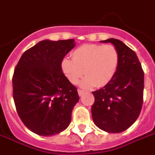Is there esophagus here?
I'll return each mask as SVG.
<instances>
[{
  "instance_id": "1",
  "label": "esophagus",
  "mask_w": 155,
  "mask_h": 155,
  "mask_svg": "<svg viewBox=\"0 0 155 155\" xmlns=\"http://www.w3.org/2000/svg\"><path fill=\"white\" fill-rule=\"evenodd\" d=\"M78 94L80 96H82V94H84V91H81V90H78Z\"/></svg>"
}]
</instances>
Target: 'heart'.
<instances>
[{"label": "heart", "mask_w": 155, "mask_h": 155, "mask_svg": "<svg viewBox=\"0 0 155 155\" xmlns=\"http://www.w3.org/2000/svg\"><path fill=\"white\" fill-rule=\"evenodd\" d=\"M119 64V54L112 45L85 44L72 52V59L64 58L62 71L73 84L81 82L82 88L103 87L113 79Z\"/></svg>", "instance_id": "heart-1"}]
</instances>
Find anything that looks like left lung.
<instances>
[{
    "instance_id": "left-lung-1",
    "label": "left lung",
    "mask_w": 155,
    "mask_h": 155,
    "mask_svg": "<svg viewBox=\"0 0 155 155\" xmlns=\"http://www.w3.org/2000/svg\"><path fill=\"white\" fill-rule=\"evenodd\" d=\"M101 42L114 45L119 54V64L113 79L102 89L92 92V119L101 130L120 133L130 128L140 115L144 73L135 52L122 41L110 38Z\"/></svg>"
}]
</instances>
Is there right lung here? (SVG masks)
Segmentation results:
<instances>
[{"instance_id": "add662e5", "label": "right lung", "mask_w": 155, "mask_h": 155, "mask_svg": "<svg viewBox=\"0 0 155 155\" xmlns=\"http://www.w3.org/2000/svg\"><path fill=\"white\" fill-rule=\"evenodd\" d=\"M75 46L74 39L44 40L25 51L12 78L13 99L25 126L41 136L64 131L80 100L64 75L61 61Z\"/></svg>"}]
</instances>
